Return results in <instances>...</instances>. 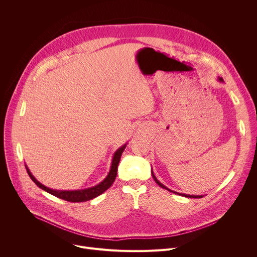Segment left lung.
Masks as SVG:
<instances>
[{"label":"left lung","mask_w":257,"mask_h":257,"mask_svg":"<svg viewBox=\"0 0 257 257\" xmlns=\"http://www.w3.org/2000/svg\"><path fill=\"white\" fill-rule=\"evenodd\" d=\"M219 80L221 81H223V79L222 78H219ZM152 175H153V178H154V180L156 181V183L157 184H159L160 185V187H162V188H164V189H166V190H168V191H171V192H173V193H176V194H179V195H183V196H185V197H189V198H200V197H202L201 195H186V194H181V193H177V192H175V191H172L171 189H169V188H167L166 186H164L162 183L156 178V176L154 175V173L152 172Z\"/></svg>","instance_id":"obj_1"}]
</instances>
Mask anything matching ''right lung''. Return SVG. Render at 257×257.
<instances>
[{"mask_svg":"<svg viewBox=\"0 0 257 257\" xmlns=\"http://www.w3.org/2000/svg\"><path fill=\"white\" fill-rule=\"evenodd\" d=\"M125 148H126V145L122 146V148H120L115 153V156H114V159H113V163H112V167H111V171H109V173L106 176V178L102 182H100L98 185H96V186H94L92 188H89V189L77 190V191H57V190H52V189L44 186L43 184H41V183L31 175V173L29 172L27 167H26V170H27V173H28L29 177L35 183V184L38 185L40 188H42L43 190L49 192L50 194H52V195H54V196H56L58 198L64 199L66 201H70V202L87 201V200H90V199L100 195L101 193H103L105 190H107L109 187L112 186V184H113L116 177H117L118 165H119L121 156H122Z\"/></svg>","mask_w":257,"mask_h":257,"instance_id":"1","label":"right lung"}]
</instances>
